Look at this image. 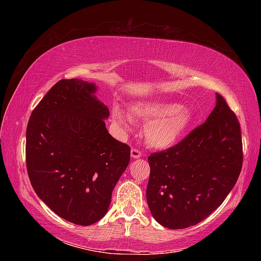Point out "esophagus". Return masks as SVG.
<instances>
[{
  "mask_svg": "<svg viewBox=\"0 0 261 261\" xmlns=\"http://www.w3.org/2000/svg\"><path fill=\"white\" fill-rule=\"evenodd\" d=\"M142 156V153L140 150H138V149L132 148L131 149V158L132 159H139Z\"/></svg>",
  "mask_w": 261,
  "mask_h": 261,
  "instance_id": "1",
  "label": "esophagus"
}]
</instances>
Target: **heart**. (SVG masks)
<instances>
[{"label": "heart", "mask_w": 261, "mask_h": 261, "mask_svg": "<svg viewBox=\"0 0 261 261\" xmlns=\"http://www.w3.org/2000/svg\"><path fill=\"white\" fill-rule=\"evenodd\" d=\"M113 123L123 132L131 130L134 120L146 124L145 136L149 146L169 149L176 146L192 126L195 114L193 110L168 101H143L131 108V114L114 105L111 111Z\"/></svg>", "instance_id": "heart-1"}]
</instances>
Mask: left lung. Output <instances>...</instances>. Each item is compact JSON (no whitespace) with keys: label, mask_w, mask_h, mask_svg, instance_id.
Instances as JSON below:
<instances>
[{"label":"left lung","mask_w":261,"mask_h":261,"mask_svg":"<svg viewBox=\"0 0 261 261\" xmlns=\"http://www.w3.org/2000/svg\"><path fill=\"white\" fill-rule=\"evenodd\" d=\"M205 123L166 151L148 157L147 203L167 229L195 225L218 208L236 185L242 167L240 124L224 98Z\"/></svg>","instance_id":"1"}]
</instances>
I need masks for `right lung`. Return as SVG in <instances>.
Listing matches in <instances>:
<instances>
[{"instance_id": "obj_1", "label": "right lung", "mask_w": 261, "mask_h": 261, "mask_svg": "<svg viewBox=\"0 0 261 261\" xmlns=\"http://www.w3.org/2000/svg\"><path fill=\"white\" fill-rule=\"evenodd\" d=\"M97 86L62 80L32 111L25 159L36 194L60 218L91 225L107 214L130 162V147L109 134L110 112Z\"/></svg>"}]
</instances>
